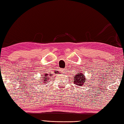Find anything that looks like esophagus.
Instances as JSON below:
<instances>
[{
	"instance_id": "esophagus-1",
	"label": "esophagus",
	"mask_w": 124,
	"mask_h": 124,
	"mask_svg": "<svg viewBox=\"0 0 124 124\" xmlns=\"http://www.w3.org/2000/svg\"><path fill=\"white\" fill-rule=\"evenodd\" d=\"M62 73H66L67 70H65V69H62Z\"/></svg>"
}]
</instances>
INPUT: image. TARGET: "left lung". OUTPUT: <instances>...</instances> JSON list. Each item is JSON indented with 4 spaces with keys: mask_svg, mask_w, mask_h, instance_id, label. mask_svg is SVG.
I'll list each match as a JSON object with an SVG mask.
<instances>
[{
    "mask_svg": "<svg viewBox=\"0 0 124 124\" xmlns=\"http://www.w3.org/2000/svg\"><path fill=\"white\" fill-rule=\"evenodd\" d=\"M84 74L83 73H78V75H76V76H75V80H74V84L78 86H83L84 84L85 83V77H84Z\"/></svg>",
    "mask_w": 124,
    "mask_h": 124,
    "instance_id": "1",
    "label": "left lung"
}]
</instances>
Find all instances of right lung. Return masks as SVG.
Here are the masks:
<instances>
[{"mask_svg":"<svg viewBox=\"0 0 124 124\" xmlns=\"http://www.w3.org/2000/svg\"><path fill=\"white\" fill-rule=\"evenodd\" d=\"M48 75L47 74H45L44 75V76L45 77L43 78V79H44V81H44L45 83H47L46 81H47V80L46 79H47V78H48ZM50 76H52V75H50Z\"/></svg>","mask_w":124,"mask_h":124,"instance_id":"1","label":"right lung"}]
</instances>
